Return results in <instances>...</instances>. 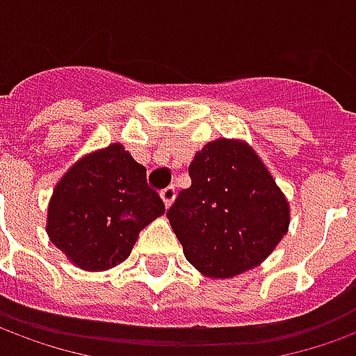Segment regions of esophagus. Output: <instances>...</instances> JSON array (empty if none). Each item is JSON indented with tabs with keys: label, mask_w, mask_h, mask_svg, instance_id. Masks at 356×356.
Wrapping results in <instances>:
<instances>
[{
	"label": "esophagus",
	"mask_w": 356,
	"mask_h": 356,
	"mask_svg": "<svg viewBox=\"0 0 356 356\" xmlns=\"http://www.w3.org/2000/svg\"><path fill=\"white\" fill-rule=\"evenodd\" d=\"M161 197H163V202L166 207H170L174 202V197H176V188L174 186H168V188H164L163 192H161Z\"/></svg>",
	"instance_id": "1"
}]
</instances>
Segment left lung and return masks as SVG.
Instances as JSON below:
<instances>
[{"mask_svg":"<svg viewBox=\"0 0 356 356\" xmlns=\"http://www.w3.org/2000/svg\"><path fill=\"white\" fill-rule=\"evenodd\" d=\"M190 178L166 213L186 259L209 279H232L269 257L289 230L291 207L252 145L209 141Z\"/></svg>","mask_w":356,"mask_h":356,"instance_id":"1","label":"left lung"}]
</instances>
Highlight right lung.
<instances>
[{"instance_id":"obj_1","label":"right lung","mask_w":356,"mask_h":356,"mask_svg":"<svg viewBox=\"0 0 356 356\" xmlns=\"http://www.w3.org/2000/svg\"><path fill=\"white\" fill-rule=\"evenodd\" d=\"M145 176V166L122 143L81 156L48 203L51 244L85 271H106L126 261L139 232L164 213Z\"/></svg>"}]
</instances>
